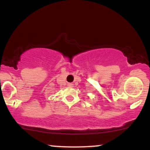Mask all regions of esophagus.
<instances>
[{
  "label": "esophagus",
  "mask_w": 150,
  "mask_h": 150,
  "mask_svg": "<svg viewBox=\"0 0 150 150\" xmlns=\"http://www.w3.org/2000/svg\"><path fill=\"white\" fill-rule=\"evenodd\" d=\"M68 86L69 87H73V83H68Z\"/></svg>",
  "instance_id": "obj_1"
}]
</instances>
